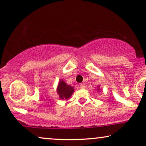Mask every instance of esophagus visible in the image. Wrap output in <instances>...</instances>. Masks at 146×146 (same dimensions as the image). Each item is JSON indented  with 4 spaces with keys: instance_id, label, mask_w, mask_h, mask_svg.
<instances>
[{
    "instance_id": "obj_1",
    "label": "esophagus",
    "mask_w": 146,
    "mask_h": 146,
    "mask_svg": "<svg viewBox=\"0 0 146 146\" xmlns=\"http://www.w3.org/2000/svg\"><path fill=\"white\" fill-rule=\"evenodd\" d=\"M80 88H85V85L84 84H80Z\"/></svg>"
}]
</instances>
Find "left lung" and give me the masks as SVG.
I'll list each match as a JSON object with an SVG mask.
<instances>
[{
	"mask_svg": "<svg viewBox=\"0 0 146 146\" xmlns=\"http://www.w3.org/2000/svg\"><path fill=\"white\" fill-rule=\"evenodd\" d=\"M98 90V91H99V90H100V89H99V86H98V90Z\"/></svg>",
	"mask_w": 146,
	"mask_h": 146,
	"instance_id": "8db88e82",
	"label": "left lung"
}]
</instances>
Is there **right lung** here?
Listing matches in <instances>:
<instances>
[{
  "label": "right lung",
  "instance_id": "obj_1",
  "mask_svg": "<svg viewBox=\"0 0 146 146\" xmlns=\"http://www.w3.org/2000/svg\"><path fill=\"white\" fill-rule=\"evenodd\" d=\"M74 92V87L67 84L63 80L59 81L57 87V93L62 99H68L71 96Z\"/></svg>",
  "mask_w": 146,
  "mask_h": 146
}]
</instances>
